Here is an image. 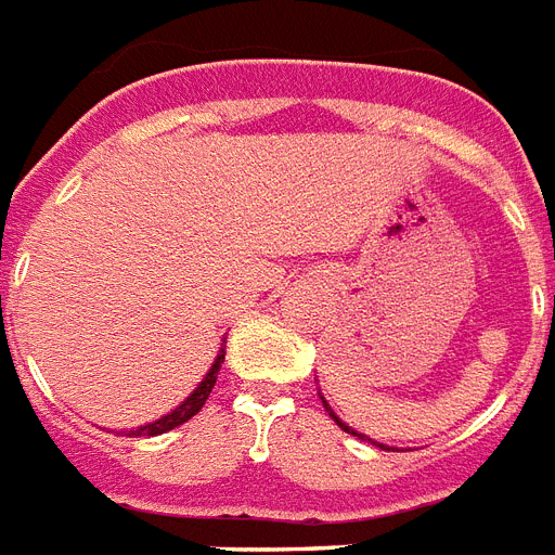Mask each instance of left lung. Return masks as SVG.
I'll return each instance as SVG.
<instances>
[{"label":"left lung","mask_w":555,"mask_h":555,"mask_svg":"<svg viewBox=\"0 0 555 555\" xmlns=\"http://www.w3.org/2000/svg\"><path fill=\"white\" fill-rule=\"evenodd\" d=\"M318 396H321V392H318ZM321 401H323V396H321ZM323 406H326V412H330L332 418H335V424H338V427H340V429H344V433H352V436H358V438H366V436H361V433H354V429H352V427H347V424H344V421H340V418H338V415H335V410H332L330 403L323 401ZM366 441H372V438H366ZM372 444H375V447H380V450H389V447H387V444H378V441H372Z\"/></svg>","instance_id":"8db88e82"}]
</instances>
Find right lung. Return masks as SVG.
I'll return each instance as SVG.
<instances>
[{"mask_svg": "<svg viewBox=\"0 0 555 555\" xmlns=\"http://www.w3.org/2000/svg\"><path fill=\"white\" fill-rule=\"evenodd\" d=\"M225 358V338L223 344H220V349H217L215 354V363L208 366V372L203 375V380L197 384V387L192 389V396L185 398V401H180L171 412H166V415H159L157 421H149V424H143V427L137 429H128V436L131 438H140V436H163V433H168V429L180 427V424H185L189 418H194L197 412L203 410V403H206V398L211 396V387H215L217 380V372H220V363H223Z\"/></svg>", "mask_w": 555, "mask_h": 555, "instance_id": "1", "label": "right lung"}]
</instances>
